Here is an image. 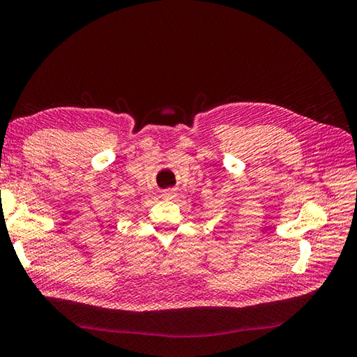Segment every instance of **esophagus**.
I'll use <instances>...</instances> for the list:
<instances>
[{
    "label": "esophagus",
    "instance_id": "34e87169",
    "mask_svg": "<svg viewBox=\"0 0 357 357\" xmlns=\"http://www.w3.org/2000/svg\"><path fill=\"white\" fill-rule=\"evenodd\" d=\"M162 195H163V197H165L166 200H171V199H174V197H177V192H176V189L169 188V189H165Z\"/></svg>",
    "mask_w": 357,
    "mask_h": 357
}]
</instances>
